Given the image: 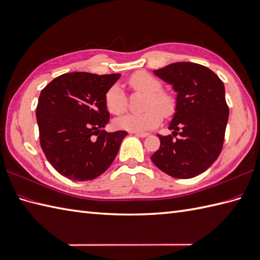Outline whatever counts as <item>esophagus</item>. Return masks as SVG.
<instances>
[{
	"label": "esophagus",
	"instance_id": "1",
	"mask_svg": "<svg viewBox=\"0 0 260 260\" xmlns=\"http://www.w3.org/2000/svg\"><path fill=\"white\" fill-rule=\"evenodd\" d=\"M133 133H134L135 135L140 136V137H147L149 135L148 133H144V132H133Z\"/></svg>",
	"mask_w": 260,
	"mask_h": 260
}]
</instances>
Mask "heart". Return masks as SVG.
<instances>
[{"label": "heart", "instance_id": "b5f03b06", "mask_svg": "<svg viewBox=\"0 0 260 260\" xmlns=\"http://www.w3.org/2000/svg\"><path fill=\"white\" fill-rule=\"evenodd\" d=\"M132 89L147 94V108L143 113H127L115 119L117 128L129 132H145L155 128L162 119V114L171 116L176 110V100L174 96L162 89V83L157 77L147 72L140 71L129 76L127 80ZM105 106L114 115H119L127 110L128 101L123 88L113 85L105 93Z\"/></svg>", "mask_w": 260, "mask_h": 260}]
</instances>
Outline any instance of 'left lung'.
<instances>
[{"label": "left lung", "mask_w": 260, "mask_h": 260, "mask_svg": "<svg viewBox=\"0 0 260 260\" xmlns=\"http://www.w3.org/2000/svg\"><path fill=\"white\" fill-rule=\"evenodd\" d=\"M154 73L178 94L168 127L173 135L157 134L160 146L150 158L172 177L192 178L208 170L221 152L229 114L224 83L206 66L190 62L173 63Z\"/></svg>", "instance_id": "8db88e82"}]
</instances>
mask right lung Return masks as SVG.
Listing matches in <instances>:
<instances>
[{
    "label": "right lung",
    "instance_id": "add662e5",
    "mask_svg": "<svg viewBox=\"0 0 260 260\" xmlns=\"http://www.w3.org/2000/svg\"><path fill=\"white\" fill-rule=\"evenodd\" d=\"M119 76L74 72L57 76L42 89L36 107L40 144L62 176L92 180L115 159L127 132L108 133L103 127L110 122L105 93Z\"/></svg>",
    "mask_w": 260,
    "mask_h": 260
}]
</instances>
